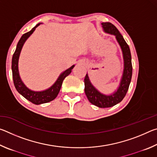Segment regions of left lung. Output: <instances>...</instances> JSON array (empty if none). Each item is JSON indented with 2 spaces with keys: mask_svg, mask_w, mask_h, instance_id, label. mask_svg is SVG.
I'll return each mask as SVG.
<instances>
[{
  "mask_svg": "<svg viewBox=\"0 0 157 157\" xmlns=\"http://www.w3.org/2000/svg\"><path fill=\"white\" fill-rule=\"evenodd\" d=\"M102 28L106 33H108L116 36L119 45L123 51L124 59V71L122 77L120 86L117 91L110 95H105L100 93L91 84L88 75H86L84 78V91L89 102L91 104L100 108L111 107L121 102L125 96L128 91L130 82L132 75V57L129 47L124 41L120 32L111 23H102Z\"/></svg>",
  "mask_w": 157,
  "mask_h": 157,
  "instance_id": "obj_1",
  "label": "left lung"
}]
</instances>
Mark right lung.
<instances>
[{
    "mask_svg": "<svg viewBox=\"0 0 157 157\" xmlns=\"http://www.w3.org/2000/svg\"><path fill=\"white\" fill-rule=\"evenodd\" d=\"M40 25V23H38L35 27H34L32 30L23 34L20 40L18 41L17 44V48H16L15 52L13 55L12 61V78L13 81H14V84L16 89L19 93L21 95H22L25 99L30 101L34 105H40L44 104V103L49 102L55 99L57 96L58 94L60 91L61 86H62V82L63 79L66 76H68L69 74L71 73V71L75 66H72L71 68H69L67 70H66L64 72L61 74L57 80L55 82V83L48 89L44 91H31L27 87L25 86V84L23 83L20 78L19 73H18V57L21 52V50L22 49V47L24 44L25 41H26L29 36H30L33 32L35 30V28Z\"/></svg>",
    "mask_w": 157,
    "mask_h": 157,
    "instance_id": "obj_1",
    "label": "right lung"
}]
</instances>
